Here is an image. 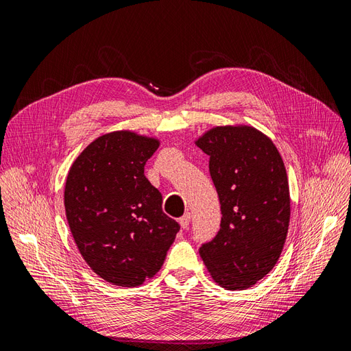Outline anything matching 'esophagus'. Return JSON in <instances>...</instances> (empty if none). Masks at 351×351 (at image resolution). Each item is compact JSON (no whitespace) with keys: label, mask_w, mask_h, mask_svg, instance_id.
I'll list each match as a JSON object with an SVG mask.
<instances>
[{"label":"esophagus","mask_w":351,"mask_h":351,"mask_svg":"<svg viewBox=\"0 0 351 351\" xmlns=\"http://www.w3.org/2000/svg\"><path fill=\"white\" fill-rule=\"evenodd\" d=\"M190 214L187 212V214H184L182 218L178 219V222H180V226H182V228H187L189 227V224H190Z\"/></svg>","instance_id":"obj_1"}]
</instances>
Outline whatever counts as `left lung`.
<instances>
[{"label": "left lung", "mask_w": 351, "mask_h": 351, "mask_svg": "<svg viewBox=\"0 0 351 351\" xmlns=\"http://www.w3.org/2000/svg\"><path fill=\"white\" fill-rule=\"evenodd\" d=\"M209 155L221 228L199 249L212 280L246 290L278 262L290 224V189L277 146L252 125H217L195 142Z\"/></svg>", "instance_id": "left-lung-1"}]
</instances>
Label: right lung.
I'll return each mask as SVG.
<instances>
[{"mask_svg":"<svg viewBox=\"0 0 351 351\" xmlns=\"http://www.w3.org/2000/svg\"><path fill=\"white\" fill-rule=\"evenodd\" d=\"M158 146L155 137L117 130L90 142L70 167L64 208L74 243L90 269L112 285L152 278L180 230L145 177Z\"/></svg>","mask_w":351,"mask_h":351,"instance_id":"obj_1","label":"right lung"}]
</instances>
